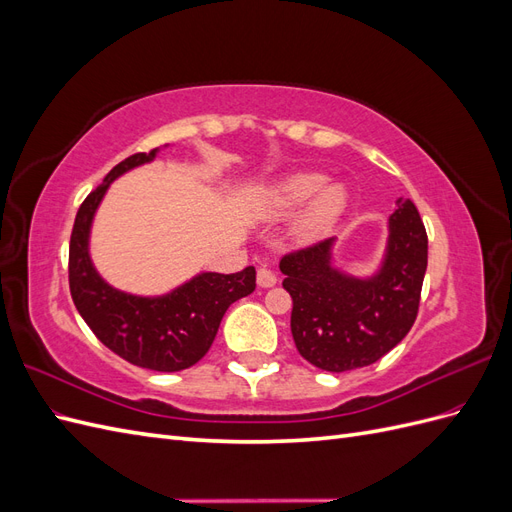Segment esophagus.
Returning <instances> with one entry per match:
<instances>
[{
  "instance_id": "esophagus-1",
  "label": "esophagus",
  "mask_w": 512,
  "mask_h": 512,
  "mask_svg": "<svg viewBox=\"0 0 512 512\" xmlns=\"http://www.w3.org/2000/svg\"><path fill=\"white\" fill-rule=\"evenodd\" d=\"M256 282L260 288H273L277 284V275L267 267H260L256 273Z\"/></svg>"
}]
</instances>
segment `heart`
<instances>
[{
	"label": "heart",
	"mask_w": 512,
	"mask_h": 512,
	"mask_svg": "<svg viewBox=\"0 0 512 512\" xmlns=\"http://www.w3.org/2000/svg\"><path fill=\"white\" fill-rule=\"evenodd\" d=\"M346 207V185L329 181L322 173H290L273 181L262 194V213L269 220H286L302 209L292 224V237L301 243L329 235Z\"/></svg>",
	"instance_id": "heart-1"
}]
</instances>
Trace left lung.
I'll return each instance as SVG.
<instances>
[{
	"label": "left lung",
	"mask_w": 512,
	"mask_h": 512,
	"mask_svg": "<svg viewBox=\"0 0 512 512\" xmlns=\"http://www.w3.org/2000/svg\"><path fill=\"white\" fill-rule=\"evenodd\" d=\"M395 205L384 254L367 275L337 265V237L280 260L294 344L318 369L339 374L376 363L412 329L427 271V232L410 198Z\"/></svg>",
	"instance_id": "obj_1"
}]
</instances>
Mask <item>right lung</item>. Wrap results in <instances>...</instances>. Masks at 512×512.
<instances>
[{
  "label": "right lung",
  "mask_w": 512,
  "mask_h": 512,
  "mask_svg": "<svg viewBox=\"0 0 512 512\" xmlns=\"http://www.w3.org/2000/svg\"><path fill=\"white\" fill-rule=\"evenodd\" d=\"M158 153H134L119 162L85 198L70 237V292L87 327L121 359L153 371H181L207 354L226 309L256 290V271H200L162 294L119 290L98 273L91 260V228L102 200L113 181L153 162Z\"/></svg>",
  "instance_id": "obj_1"
}]
</instances>
